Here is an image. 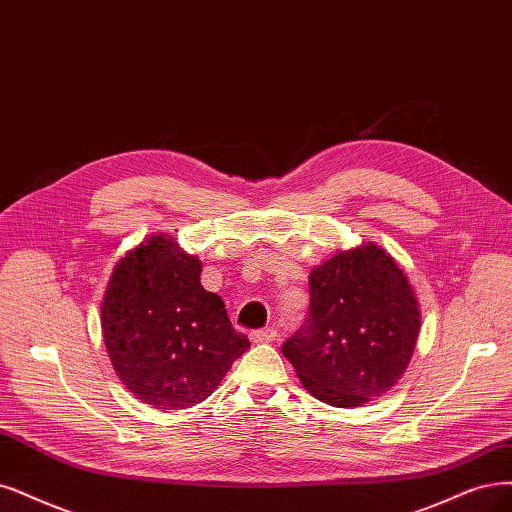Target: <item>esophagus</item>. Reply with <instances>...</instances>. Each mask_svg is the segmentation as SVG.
I'll return each mask as SVG.
<instances>
[{"mask_svg": "<svg viewBox=\"0 0 512 512\" xmlns=\"http://www.w3.org/2000/svg\"><path fill=\"white\" fill-rule=\"evenodd\" d=\"M251 342L253 344H268V342H274V339L278 337L276 329H257V331H251Z\"/></svg>", "mask_w": 512, "mask_h": 512, "instance_id": "obj_1", "label": "esophagus"}]
</instances>
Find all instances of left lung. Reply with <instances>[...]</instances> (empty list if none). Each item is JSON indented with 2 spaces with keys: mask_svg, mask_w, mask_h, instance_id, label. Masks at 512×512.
<instances>
[{
  "mask_svg": "<svg viewBox=\"0 0 512 512\" xmlns=\"http://www.w3.org/2000/svg\"><path fill=\"white\" fill-rule=\"evenodd\" d=\"M418 333L420 306L407 276L369 242L310 272L308 318L282 354L314 399L361 407L401 380Z\"/></svg>",
  "mask_w": 512,
  "mask_h": 512,
  "instance_id": "1",
  "label": "left lung"
}]
</instances>
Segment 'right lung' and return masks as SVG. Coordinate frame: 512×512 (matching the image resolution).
I'll list each match as a JSON object with an SVG mask.
<instances>
[{
    "mask_svg": "<svg viewBox=\"0 0 512 512\" xmlns=\"http://www.w3.org/2000/svg\"><path fill=\"white\" fill-rule=\"evenodd\" d=\"M200 272L198 257L158 234L128 251L107 282L101 327L111 365L139 401L162 411L208 399L251 348Z\"/></svg>",
    "mask_w": 512,
    "mask_h": 512,
    "instance_id": "1",
    "label": "right lung"
}]
</instances>
